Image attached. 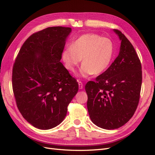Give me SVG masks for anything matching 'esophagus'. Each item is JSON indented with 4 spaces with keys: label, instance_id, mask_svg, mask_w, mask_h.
<instances>
[{
    "label": "esophagus",
    "instance_id": "obj_1",
    "mask_svg": "<svg viewBox=\"0 0 155 155\" xmlns=\"http://www.w3.org/2000/svg\"><path fill=\"white\" fill-rule=\"evenodd\" d=\"M78 84H79V89H82L83 87V83L81 81H78Z\"/></svg>",
    "mask_w": 155,
    "mask_h": 155
}]
</instances>
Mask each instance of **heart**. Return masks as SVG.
I'll return each mask as SVG.
<instances>
[{
    "label": "heart",
    "instance_id": "b5f03b06",
    "mask_svg": "<svg viewBox=\"0 0 155 155\" xmlns=\"http://www.w3.org/2000/svg\"><path fill=\"white\" fill-rule=\"evenodd\" d=\"M114 45L110 39L95 34H84L67 46L62 52L65 68L75 72L82 59L81 75H97L109 68L114 55Z\"/></svg>",
    "mask_w": 155,
    "mask_h": 155
}]
</instances>
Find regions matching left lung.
Wrapping results in <instances>:
<instances>
[{
    "label": "left lung",
    "mask_w": 155,
    "mask_h": 155,
    "mask_svg": "<svg viewBox=\"0 0 155 155\" xmlns=\"http://www.w3.org/2000/svg\"><path fill=\"white\" fill-rule=\"evenodd\" d=\"M120 50L114 62L87 83V109L92 122L105 129H115L132 118L140 100L142 81V64L133 46L118 30Z\"/></svg>",
    "instance_id": "1"
}]
</instances>
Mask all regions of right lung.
Segmentation results:
<instances>
[{"mask_svg": "<svg viewBox=\"0 0 155 155\" xmlns=\"http://www.w3.org/2000/svg\"><path fill=\"white\" fill-rule=\"evenodd\" d=\"M68 27H48L28 38L17 55L12 87L18 110L35 127L61 124L76 94L78 83L60 62Z\"/></svg>", "mask_w": 155, "mask_h": 155, "instance_id": "right-lung-1", "label": "right lung"}]
</instances>
